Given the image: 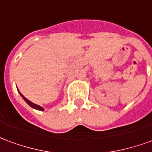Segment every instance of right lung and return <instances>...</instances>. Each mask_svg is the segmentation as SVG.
<instances>
[{
  "label": "right lung",
  "instance_id": "add662e5",
  "mask_svg": "<svg viewBox=\"0 0 152 152\" xmlns=\"http://www.w3.org/2000/svg\"><path fill=\"white\" fill-rule=\"evenodd\" d=\"M18 92H19V91H18ZM19 94H20V95H21L22 98H23V99H24L25 102H27V103H28V105L30 106V107H31L32 108L37 109V110H39V111H44V108H42V107H41L40 106L37 105V104H35V103H33V102H31V101H29V100H28V99H26V98H25L24 96L23 95V94H21V93H20V92H19Z\"/></svg>",
  "mask_w": 152,
  "mask_h": 152
}]
</instances>
